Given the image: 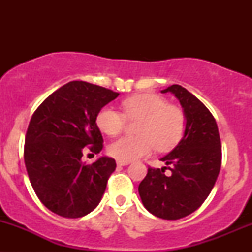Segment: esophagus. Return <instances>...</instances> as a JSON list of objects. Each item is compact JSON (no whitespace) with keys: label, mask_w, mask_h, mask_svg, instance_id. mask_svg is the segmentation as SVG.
<instances>
[{"label":"esophagus","mask_w":252,"mask_h":252,"mask_svg":"<svg viewBox=\"0 0 252 252\" xmlns=\"http://www.w3.org/2000/svg\"><path fill=\"white\" fill-rule=\"evenodd\" d=\"M130 161H122V160H117V164L118 166H126V164H129Z\"/></svg>","instance_id":"obj_1"}]
</instances>
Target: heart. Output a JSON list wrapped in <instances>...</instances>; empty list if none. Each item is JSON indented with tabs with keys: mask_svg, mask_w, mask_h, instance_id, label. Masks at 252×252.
<instances>
[{
	"mask_svg": "<svg viewBox=\"0 0 252 252\" xmlns=\"http://www.w3.org/2000/svg\"><path fill=\"white\" fill-rule=\"evenodd\" d=\"M124 114L112 106L98 111L97 126L109 136L122 131L126 121L140 118L137 136H123L109 146V153L117 160L131 161L147 155L155 148L166 152L181 141L186 129V116L181 108L167 103L166 98L155 94H140L122 102Z\"/></svg>",
	"mask_w": 252,
	"mask_h": 252,
	"instance_id": "obj_1",
	"label": "heart"
}]
</instances>
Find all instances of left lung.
Here are the masks:
<instances>
[{"label": "left lung", "instance_id": "obj_1", "mask_svg": "<svg viewBox=\"0 0 252 252\" xmlns=\"http://www.w3.org/2000/svg\"><path fill=\"white\" fill-rule=\"evenodd\" d=\"M184 108L186 129L184 137L163 161V168L149 167L138 186L141 200L152 215L176 220L201 206L215 186L221 166V142L217 122L210 110L181 85L169 86Z\"/></svg>", "mask_w": 252, "mask_h": 252}]
</instances>
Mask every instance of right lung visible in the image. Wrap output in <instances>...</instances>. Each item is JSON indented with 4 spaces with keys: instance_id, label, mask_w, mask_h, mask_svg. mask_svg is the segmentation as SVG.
I'll return each mask as SVG.
<instances>
[{
    "instance_id": "obj_1",
    "label": "right lung",
    "mask_w": 252,
    "mask_h": 252,
    "mask_svg": "<svg viewBox=\"0 0 252 252\" xmlns=\"http://www.w3.org/2000/svg\"><path fill=\"white\" fill-rule=\"evenodd\" d=\"M120 94L82 80L50 94L34 111L25 138L24 158L34 192L48 210L65 218H80L99 204L114 158L82 162L83 148L103 149L96 124L98 111Z\"/></svg>"
}]
</instances>
